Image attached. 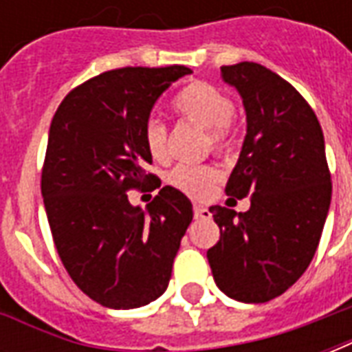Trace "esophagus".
Returning <instances> with one entry per match:
<instances>
[{
  "mask_svg": "<svg viewBox=\"0 0 352 352\" xmlns=\"http://www.w3.org/2000/svg\"><path fill=\"white\" fill-rule=\"evenodd\" d=\"M194 217L196 219H211V211L204 206H194Z\"/></svg>",
  "mask_w": 352,
  "mask_h": 352,
  "instance_id": "34e87169",
  "label": "esophagus"
}]
</instances>
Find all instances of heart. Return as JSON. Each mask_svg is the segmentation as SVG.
<instances>
[{
  "label": "heart",
  "instance_id": "1",
  "mask_svg": "<svg viewBox=\"0 0 352 352\" xmlns=\"http://www.w3.org/2000/svg\"><path fill=\"white\" fill-rule=\"evenodd\" d=\"M173 107L179 115L209 130L217 151L230 145V124L234 118V103L228 96L209 82H194L177 94ZM143 139L154 160L168 156V128L160 118H148L143 128ZM214 173L209 166H177L169 173V183L190 196H207L213 188Z\"/></svg>",
  "mask_w": 352,
  "mask_h": 352
}]
</instances>
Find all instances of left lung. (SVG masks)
I'll list each match as a JSON object with an SVG mask.
<instances>
[{
    "instance_id": "8db88e82",
    "label": "left lung",
    "mask_w": 352,
    "mask_h": 352,
    "mask_svg": "<svg viewBox=\"0 0 352 352\" xmlns=\"http://www.w3.org/2000/svg\"><path fill=\"white\" fill-rule=\"evenodd\" d=\"M221 77L247 115L226 194L251 196V209L209 207L221 239L207 260L228 298L264 303L292 287L317 251L332 199L324 135L309 103L264 65H222Z\"/></svg>"
}]
</instances>
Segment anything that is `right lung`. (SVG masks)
Segmentation results:
<instances>
[{
	"label": "right lung",
	"mask_w": 352,
	"mask_h": 352,
	"mask_svg": "<svg viewBox=\"0 0 352 352\" xmlns=\"http://www.w3.org/2000/svg\"><path fill=\"white\" fill-rule=\"evenodd\" d=\"M190 73L184 65L101 73L67 94L50 124L41 194L52 239L75 285L103 307L146 305L171 279L190 199L164 186L141 209L126 192L160 186L145 171L153 156L143 128L162 94Z\"/></svg>",
	"instance_id": "right-lung-1"
}]
</instances>
